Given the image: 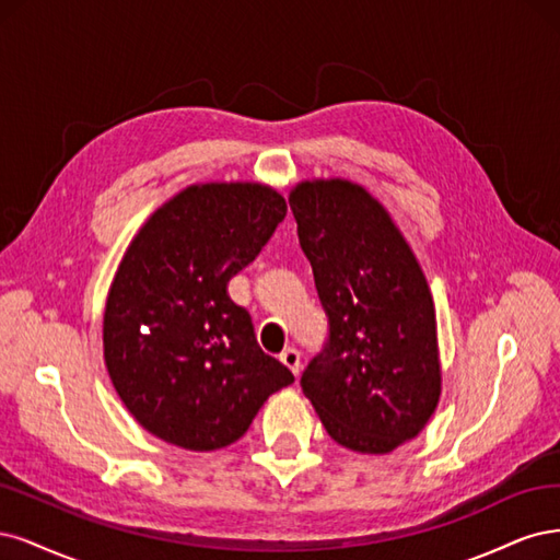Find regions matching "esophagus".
<instances>
[{
	"instance_id": "obj_1",
	"label": "esophagus",
	"mask_w": 560,
	"mask_h": 560,
	"mask_svg": "<svg viewBox=\"0 0 560 560\" xmlns=\"http://www.w3.org/2000/svg\"><path fill=\"white\" fill-rule=\"evenodd\" d=\"M281 363L291 370L295 376L300 374V370H302V358H300V351L298 349H293V347H288V349H283L281 351Z\"/></svg>"
}]
</instances>
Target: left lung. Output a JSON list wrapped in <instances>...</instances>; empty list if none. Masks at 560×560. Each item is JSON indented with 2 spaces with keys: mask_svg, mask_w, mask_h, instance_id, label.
<instances>
[{
  "mask_svg": "<svg viewBox=\"0 0 560 560\" xmlns=\"http://www.w3.org/2000/svg\"><path fill=\"white\" fill-rule=\"evenodd\" d=\"M288 205L328 316V339L300 386L337 444L388 454L419 435L440 400L428 281L400 230L360 186L306 182Z\"/></svg>",
  "mask_w": 560,
  "mask_h": 560,
  "instance_id": "1",
  "label": "left lung"
}]
</instances>
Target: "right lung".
I'll return each instance as SVG.
<instances>
[{"label": "right lung", "mask_w": 560, "mask_h": 560, "mask_svg": "<svg viewBox=\"0 0 560 560\" xmlns=\"http://www.w3.org/2000/svg\"><path fill=\"white\" fill-rule=\"evenodd\" d=\"M285 219L258 184L190 186L139 230L104 314V360L132 417L170 444L237 442L295 376L267 355L250 314L228 295Z\"/></svg>", "instance_id": "add662e5"}]
</instances>
